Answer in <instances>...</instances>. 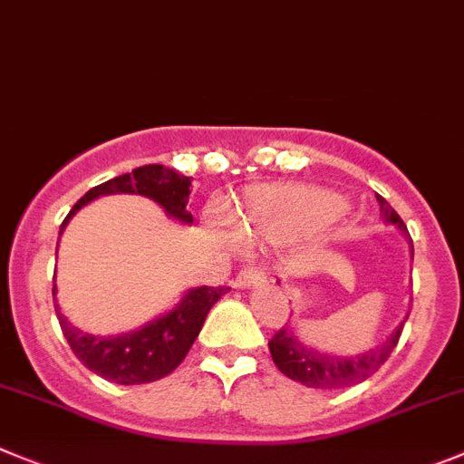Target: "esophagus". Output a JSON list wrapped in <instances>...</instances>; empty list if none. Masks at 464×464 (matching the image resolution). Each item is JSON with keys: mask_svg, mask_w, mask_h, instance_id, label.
<instances>
[{"mask_svg": "<svg viewBox=\"0 0 464 464\" xmlns=\"http://www.w3.org/2000/svg\"><path fill=\"white\" fill-rule=\"evenodd\" d=\"M267 276L263 275L261 270H256V267H246V270H242L240 275L236 276V281H233V285L236 288H252V285H261L266 284Z\"/></svg>", "mask_w": 464, "mask_h": 464, "instance_id": "1", "label": "esophagus"}]
</instances>
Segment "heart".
<instances>
[{
  "label": "heart",
  "mask_w": 464,
  "mask_h": 464,
  "mask_svg": "<svg viewBox=\"0 0 464 464\" xmlns=\"http://www.w3.org/2000/svg\"><path fill=\"white\" fill-rule=\"evenodd\" d=\"M345 210L343 197L315 185H263L233 212L231 231L246 245H293L327 231Z\"/></svg>",
  "instance_id": "heart-1"
}]
</instances>
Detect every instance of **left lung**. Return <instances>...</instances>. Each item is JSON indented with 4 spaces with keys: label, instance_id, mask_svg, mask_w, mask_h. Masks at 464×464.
<instances>
[{
    "label": "left lung",
    "instance_id": "obj_1",
    "mask_svg": "<svg viewBox=\"0 0 464 464\" xmlns=\"http://www.w3.org/2000/svg\"><path fill=\"white\" fill-rule=\"evenodd\" d=\"M375 197H378L380 212H382L384 222H387L389 227L398 228L405 237H410L408 227H405V222L398 218V212L389 206L387 198H382L380 194H375ZM410 256L414 258L412 242H410ZM408 315L410 314H405V318L398 323V327L387 336V341H382V343H378L375 348L363 350V353L357 354H334L327 353V350L314 348V345H309L306 341H302L300 336H297L295 327H291V324L281 327V330L270 339L267 348H270L272 362H275L276 369H279L285 378L302 382L304 387H353V384L371 378V375L387 362L392 350L396 348L398 339H401L402 324H405Z\"/></svg>",
    "mask_w": 464,
    "mask_h": 464
}]
</instances>
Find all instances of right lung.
Returning a JSON list of instances; mask_svg holds the SVG:
<instances>
[{
  "label": "right lung",
  "mask_w": 464,
  "mask_h": 464,
  "mask_svg": "<svg viewBox=\"0 0 464 464\" xmlns=\"http://www.w3.org/2000/svg\"><path fill=\"white\" fill-rule=\"evenodd\" d=\"M189 192H192V179L176 169H169L164 164L137 167L132 173H123L89 189L68 212V218L59 228V236L86 203L105 194H140L158 203L171 219L189 227L192 224V215L188 210ZM227 291L228 288L224 285L189 288L183 293L179 304H173L162 315L137 330L116 336H93L77 330L56 304V285L52 288V295H54V311L63 336L86 369L116 384H144L164 378L183 362L206 323L208 311L215 302L222 300Z\"/></svg>",
  "instance_id": "1"
}]
</instances>
